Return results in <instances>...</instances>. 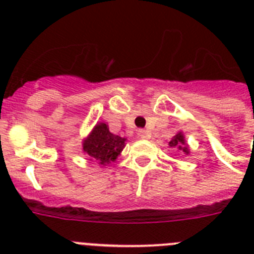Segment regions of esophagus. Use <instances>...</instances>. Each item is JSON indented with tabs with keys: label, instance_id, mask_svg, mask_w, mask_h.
Returning a JSON list of instances; mask_svg holds the SVG:
<instances>
[{
	"label": "esophagus",
	"instance_id": "esophagus-1",
	"mask_svg": "<svg viewBox=\"0 0 254 254\" xmlns=\"http://www.w3.org/2000/svg\"><path fill=\"white\" fill-rule=\"evenodd\" d=\"M137 134H138V136H140L141 138H149V136H150L149 131H146V129H142V128L138 129Z\"/></svg>",
	"mask_w": 254,
	"mask_h": 254
}]
</instances>
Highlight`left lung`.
I'll list each match as a JSON object with an SVG mask.
<instances>
[{
	"label": "left lung",
	"mask_w": 254,
	"mask_h": 254,
	"mask_svg": "<svg viewBox=\"0 0 254 254\" xmlns=\"http://www.w3.org/2000/svg\"><path fill=\"white\" fill-rule=\"evenodd\" d=\"M169 146L170 147H177L178 150H183L186 154H188V147L186 146V142H185V137H183V134L179 132L177 133L174 137L172 138V141L169 142Z\"/></svg>",
	"instance_id": "8db88e82"
}]
</instances>
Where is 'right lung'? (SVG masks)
<instances>
[{
    "instance_id": "obj_1",
    "label": "right lung",
    "mask_w": 254,
    "mask_h": 254,
    "mask_svg": "<svg viewBox=\"0 0 254 254\" xmlns=\"http://www.w3.org/2000/svg\"><path fill=\"white\" fill-rule=\"evenodd\" d=\"M126 138L109 132L105 123H99L84 141L82 147L91 159L96 160L102 165L114 161L125 147Z\"/></svg>"
}]
</instances>
